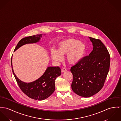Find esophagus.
Listing matches in <instances>:
<instances>
[{
  "label": "esophagus",
  "mask_w": 121,
  "mask_h": 121,
  "mask_svg": "<svg viewBox=\"0 0 121 121\" xmlns=\"http://www.w3.org/2000/svg\"><path fill=\"white\" fill-rule=\"evenodd\" d=\"M67 71V69H65V68H63V69H61V71H62V72H65V71Z\"/></svg>",
  "instance_id": "esophagus-1"
}]
</instances>
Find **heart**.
I'll list each match as a JSON object with an SVG mask.
<instances>
[{"label":"heart","instance_id":"1","mask_svg":"<svg viewBox=\"0 0 121 121\" xmlns=\"http://www.w3.org/2000/svg\"><path fill=\"white\" fill-rule=\"evenodd\" d=\"M85 43L75 38H69L61 41L58 44L57 51L52 50V58L56 61L62 60V56L66 55V60L70 65H76L83 59L87 53Z\"/></svg>","mask_w":121,"mask_h":121}]
</instances>
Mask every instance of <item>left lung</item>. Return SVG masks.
<instances>
[{
    "label": "left lung",
    "mask_w": 121,
    "mask_h": 121,
    "mask_svg": "<svg viewBox=\"0 0 121 121\" xmlns=\"http://www.w3.org/2000/svg\"><path fill=\"white\" fill-rule=\"evenodd\" d=\"M93 49L89 56L78 64L72 66V91L84 97L98 93L103 87L110 66V55L100 39L89 37Z\"/></svg>",
    "instance_id": "8db88e82"
}]
</instances>
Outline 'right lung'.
<instances>
[{"label":"right lung","instance_id":"right-lung-1","mask_svg":"<svg viewBox=\"0 0 121 121\" xmlns=\"http://www.w3.org/2000/svg\"><path fill=\"white\" fill-rule=\"evenodd\" d=\"M42 34L35 35L25 37L19 41L14 52L22 45L27 43H33L39 42ZM14 76L21 90L28 97L37 100H43L49 97L55 91V81L56 78L61 75V69L59 67H48L44 74L38 79L31 82H25L20 80L14 73Z\"/></svg>","mask_w":121,"mask_h":121}]
</instances>
